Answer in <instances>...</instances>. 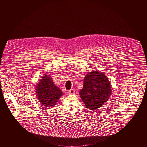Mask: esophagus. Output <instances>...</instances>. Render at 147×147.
Masks as SVG:
<instances>
[{
    "mask_svg": "<svg viewBox=\"0 0 147 147\" xmlns=\"http://www.w3.org/2000/svg\"><path fill=\"white\" fill-rule=\"evenodd\" d=\"M68 93L69 94H73L75 93V91L74 89H70V90H68Z\"/></svg>",
    "mask_w": 147,
    "mask_h": 147,
    "instance_id": "obj_1",
    "label": "esophagus"
}]
</instances>
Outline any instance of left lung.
Here are the masks:
<instances>
[{"label":"left lung","instance_id":"obj_1","mask_svg":"<svg viewBox=\"0 0 147 147\" xmlns=\"http://www.w3.org/2000/svg\"><path fill=\"white\" fill-rule=\"evenodd\" d=\"M111 94L110 81L103 73L93 71L85 76L80 95L87 108L93 111L101 107L109 100Z\"/></svg>","mask_w":147,"mask_h":147}]
</instances>
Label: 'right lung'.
Instances as JSON below:
<instances>
[{
    "label": "right lung",
    "instance_id": "obj_1",
    "mask_svg": "<svg viewBox=\"0 0 147 147\" xmlns=\"http://www.w3.org/2000/svg\"><path fill=\"white\" fill-rule=\"evenodd\" d=\"M36 85V96L39 102L46 107H54L63 93L54 84L52 78L48 75L41 77Z\"/></svg>",
    "mask_w": 147,
    "mask_h": 147
}]
</instances>
